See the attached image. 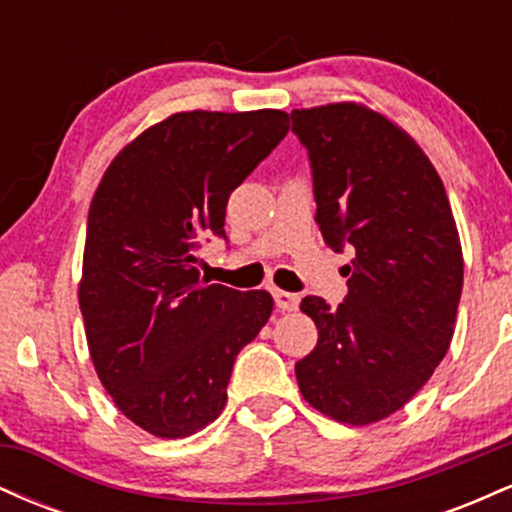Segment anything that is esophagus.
I'll list each match as a JSON object with an SVG mask.
<instances>
[{"label": "esophagus", "instance_id": "34e87169", "mask_svg": "<svg viewBox=\"0 0 512 512\" xmlns=\"http://www.w3.org/2000/svg\"><path fill=\"white\" fill-rule=\"evenodd\" d=\"M272 296H274L276 305H279L281 310H286V313H291V310H296V308H298V301H301V298H298L296 293L281 291V289H274Z\"/></svg>", "mask_w": 512, "mask_h": 512}]
</instances>
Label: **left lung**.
Masks as SVG:
<instances>
[{
	"label": "left lung",
	"instance_id": "obj_1",
	"mask_svg": "<svg viewBox=\"0 0 512 512\" xmlns=\"http://www.w3.org/2000/svg\"><path fill=\"white\" fill-rule=\"evenodd\" d=\"M313 166L327 245L351 248L339 308L305 296L317 346L296 363L301 395L339 424L395 414L448 354L462 293L460 233L438 170L421 146L368 105L291 113Z\"/></svg>",
	"mask_w": 512,
	"mask_h": 512
}]
</instances>
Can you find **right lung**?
Masks as SVG:
<instances>
[{"instance_id":"1","label":"right lung","mask_w":512,"mask_h":512,"mask_svg":"<svg viewBox=\"0 0 512 512\" xmlns=\"http://www.w3.org/2000/svg\"><path fill=\"white\" fill-rule=\"evenodd\" d=\"M284 110H187L144 129L105 168L88 209L79 308L115 407L156 438H187L226 407L233 363L272 315L267 291L199 276L226 238L231 192L289 132Z\"/></svg>"}]
</instances>
